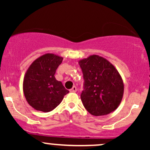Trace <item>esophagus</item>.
Instances as JSON below:
<instances>
[{"label":"esophagus","instance_id":"esophagus-1","mask_svg":"<svg viewBox=\"0 0 150 150\" xmlns=\"http://www.w3.org/2000/svg\"><path fill=\"white\" fill-rule=\"evenodd\" d=\"M76 91H77V87H75V86H73V87L70 89V92H76Z\"/></svg>","mask_w":150,"mask_h":150}]
</instances>
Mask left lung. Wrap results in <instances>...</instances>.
Here are the masks:
<instances>
[{
    "label": "left lung",
    "instance_id": "obj_1",
    "mask_svg": "<svg viewBox=\"0 0 150 150\" xmlns=\"http://www.w3.org/2000/svg\"><path fill=\"white\" fill-rule=\"evenodd\" d=\"M85 80L81 100L89 113L104 116L118 107L124 92L120 73L106 58L92 55L78 61Z\"/></svg>",
    "mask_w": 150,
    "mask_h": 150
}]
</instances>
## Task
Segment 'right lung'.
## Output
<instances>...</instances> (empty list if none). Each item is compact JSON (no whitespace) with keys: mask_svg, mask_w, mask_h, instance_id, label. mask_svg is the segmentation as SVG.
Segmentation results:
<instances>
[{"mask_svg":"<svg viewBox=\"0 0 150 150\" xmlns=\"http://www.w3.org/2000/svg\"><path fill=\"white\" fill-rule=\"evenodd\" d=\"M63 59L53 53H46L32 62L26 71L24 95L27 103L37 111H51L69 92L54 76Z\"/></svg>","mask_w":150,"mask_h":150,"instance_id":"right-lung-1","label":"right lung"}]
</instances>
